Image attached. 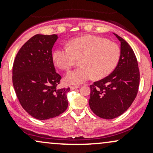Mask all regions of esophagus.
Instances as JSON below:
<instances>
[{
	"mask_svg": "<svg viewBox=\"0 0 153 153\" xmlns=\"http://www.w3.org/2000/svg\"><path fill=\"white\" fill-rule=\"evenodd\" d=\"M79 86H78V85H71V90H74V89H77L78 88Z\"/></svg>",
	"mask_w": 153,
	"mask_h": 153,
	"instance_id": "esophagus-1",
	"label": "esophagus"
}]
</instances>
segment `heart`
<instances>
[{
  "label": "heart",
  "instance_id": "heart-1",
  "mask_svg": "<svg viewBox=\"0 0 153 153\" xmlns=\"http://www.w3.org/2000/svg\"><path fill=\"white\" fill-rule=\"evenodd\" d=\"M120 48L117 44L99 36L88 35L73 39L67 46L56 49L52 59L56 66L69 71L78 59L81 66L66 75L68 84H80L94 76L101 79L111 73L120 59Z\"/></svg>",
  "mask_w": 153,
  "mask_h": 153
}]
</instances>
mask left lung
Here are the masks:
<instances>
[{"mask_svg": "<svg viewBox=\"0 0 153 153\" xmlns=\"http://www.w3.org/2000/svg\"><path fill=\"white\" fill-rule=\"evenodd\" d=\"M114 35L121 42L118 65L109 75L90 85L91 109L106 119L117 118L129 108L140 84V70L134 51L124 39Z\"/></svg>", "mask_w": 153, "mask_h": 153, "instance_id": "left-lung-1", "label": "left lung"}]
</instances>
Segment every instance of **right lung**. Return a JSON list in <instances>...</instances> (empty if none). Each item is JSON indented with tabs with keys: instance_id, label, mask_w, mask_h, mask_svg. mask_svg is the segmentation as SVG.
<instances>
[{
	"instance_id": "obj_1",
	"label": "right lung",
	"mask_w": 153,
	"mask_h": 153,
	"mask_svg": "<svg viewBox=\"0 0 153 153\" xmlns=\"http://www.w3.org/2000/svg\"><path fill=\"white\" fill-rule=\"evenodd\" d=\"M57 35L36 34L24 44L16 56L12 80L24 110L39 120L60 115L68 106L70 88H58L62 77L56 73L52 49Z\"/></svg>"
}]
</instances>
